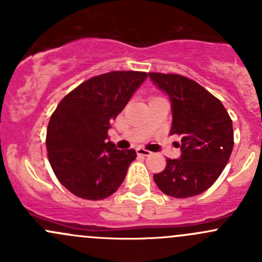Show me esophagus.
<instances>
[{"label":"esophagus","instance_id":"esophagus-1","mask_svg":"<svg viewBox=\"0 0 262 262\" xmlns=\"http://www.w3.org/2000/svg\"><path fill=\"white\" fill-rule=\"evenodd\" d=\"M137 155H139V156H149L150 152H149V150L144 149V148H137Z\"/></svg>","mask_w":262,"mask_h":262}]
</instances>
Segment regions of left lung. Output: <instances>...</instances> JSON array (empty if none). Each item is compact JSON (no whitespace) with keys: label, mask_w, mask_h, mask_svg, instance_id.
<instances>
[{"label":"left lung","mask_w":262,"mask_h":262,"mask_svg":"<svg viewBox=\"0 0 262 262\" xmlns=\"http://www.w3.org/2000/svg\"><path fill=\"white\" fill-rule=\"evenodd\" d=\"M148 76L170 99V134L181 136L180 158H167L165 170L153 180L161 191L179 199L202 194L221 176L233 149L231 118L223 104L195 81L179 75Z\"/></svg>","instance_id":"left-lung-1"}]
</instances>
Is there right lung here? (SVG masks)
Instances as JSON below:
<instances>
[{
    "instance_id": "1",
    "label": "right lung",
    "mask_w": 262,
    "mask_h": 262,
    "mask_svg": "<svg viewBox=\"0 0 262 262\" xmlns=\"http://www.w3.org/2000/svg\"><path fill=\"white\" fill-rule=\"evenodd\" d=\"M147 76L114 71L90 78L63 97L50 116L47 130L50 166L73 195L102 200L123 184L137 152L116 149L107 139V130Z\"/></svg>"
}]
</instances>
